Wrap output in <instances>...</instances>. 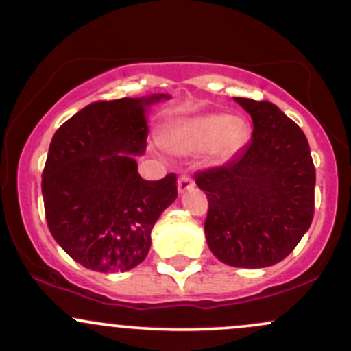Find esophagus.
Here are the masks:
<instances>
[{
	"mask_svg": "<svg viewBox=\"0 0 351 351\" xmlns=\"http://www.w3.org/2000/svg\"><path fill=\"white\" fill-rule=\"evenodd\" d=\"M193 188V181L189 176H180L178 178V193L180 195H183V193H186L188 189Z\"/></svg>",
	"mask_w": 351,
	"mask_h": 351,
	"instance_id": "esophagus-1",
	"label": "esophagus"
}]
</instances>
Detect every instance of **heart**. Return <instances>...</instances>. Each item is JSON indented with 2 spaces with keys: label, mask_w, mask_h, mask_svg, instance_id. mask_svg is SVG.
I'll return each mask as SVG.
<instances>
[{
  "label": "heart",
  "mask_w": 351,
  "mask_h": 351,
  "mask_svg": "<svg viewBox=\"0 0 351 351\" xmlns=\"http://www.w3.org/2000/svg\"><path fill=\"white\" fill-rule=\"evenodd\" d=\"M249 138L247 123L223 112H211L176 120L165 132L162 142L175 155L208 152L216 163H226L243 150Z\"/></svg>",
  "instance_id": "b5f03b06"
}]
</instances>
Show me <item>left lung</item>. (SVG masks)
I'll return each mask as SVG.
<instances>
[{
	"label": "left lung",
	"mask_w": 351,
	"mask_h": 351,
	"mask_svg": "<svg viewBox=\"0 0 351 351\" xmlns=\"http://www.w3.org/2000/svg\"><path fill=\"white\" fill-rule=\"evenodd\" d=\"M252 138L231 162L195 175L208 196L206 243L221 263L261 269L280 263L313 217L315 168L307 136L279 107L234 97Z\"/></svg>",
	"instance_id": "obj_1"
}]
</instances>
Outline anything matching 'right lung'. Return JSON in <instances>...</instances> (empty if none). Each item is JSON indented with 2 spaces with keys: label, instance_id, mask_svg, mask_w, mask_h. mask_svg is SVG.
Instances as JSON below:
<instances>
[{
  "label": "right lung",
  "instance_id": "add662e5",
  "mask_svg": "<svg viewBox=\"0 0 351 351\" xmlns=\"http://www.w3.org/2000/svg\"><path fill=\"white\" fill-rule=\"evenodd\" d=\"M168 94L84 107L52 136L43 198L52 237L95 272L134 269L147 257L156 219L178 196L176 176L147 181L136 156L147 150V114Z\"/></svg>",
  "mask_w": 351,
  "mask_h": 351
}]
</instances>
